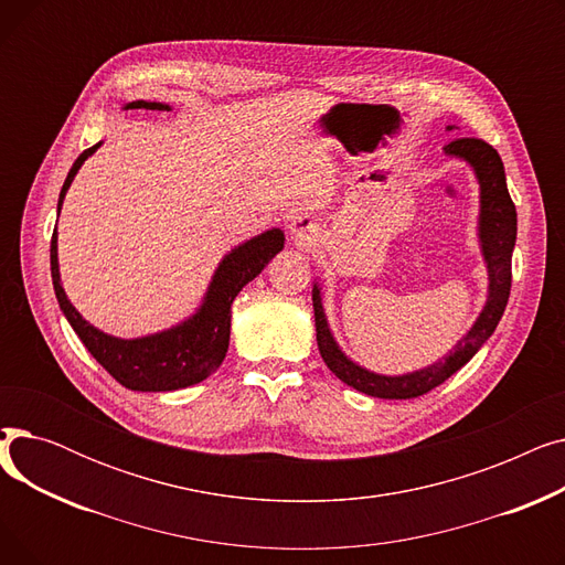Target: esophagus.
I'll return each instance as SVG.
<instances>
[{"instance_id":"1","label":"esophagus","mask_w":565,"mask_h":565,"mask_svg":"<svg viewBox=\"0 0 565 565\" xmlns=\"http://www.w3.org/2000/svg\"><path fill=\"white\" fill-rule=\"evenodd\" d=\"M288 228H290V237H292V241L300 243V245L313 243L316 237H318V224H316V220L309 217V215L292 217L290 224H288Z\"/></svg>"}]
</instances>
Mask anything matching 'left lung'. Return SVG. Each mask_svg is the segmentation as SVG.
Wrapping results in <instances>:
<instances>
[{"label": "left lung", "mask_w": 565, "mask_h": 565, "mask_svg": "<svg viewBox=\"0 0 565 565\" xmlns=\"http://www.w3.org/2000/svg\"><path fill=\"white\" fill-rule=\"evenodd\" d=\"M444 153L451 158H460L471 164L473 173L481 185V213H479V241L481 252L488 265V300L483 311L479 313L471 330L456 343L454 352L441 362H435L422 371L405 373V375H380L362 369L348 360L343 350L337 345L328 318H324L320 288L313 284V316H316V341L322 362L328 369L345 382L348 387L375 398H392L405 401L428 394L430 390L460 371L479 348L492 337L499 324L503 309L509 305L511 295V258L518 235V213L515 203L507 188V173H503V162L494 148L473 137H462L444 146Z\"/></svg>", "instance_id": "1"}]
</instances>
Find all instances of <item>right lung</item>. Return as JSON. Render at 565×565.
<instances>
[{"mask_svg":"<svg viewBox=\"0 0 565 565\" xmlns=\"http://www.w3.org/2000/svg\"><path fill=\"white\" fill-rule=\"evenodd\" d=\"M126 109H167L169 105L162 103H146L135 100L128 103ZM98 146L86 148V151L75 160L71 167L66 183L58 194L56 211H62L64 196L73 183L77 169L84 164L88 156L98 151ZM284 249V233L279 228L265 231L252 241L243 243L241 247L231 249L220 263L213 275L211 286L203 298V305L196 309L194 316L175 324L171 330L141 337V339H116L94 324H88L77 309L66 298L62 277H58V258H56V226L50 243V270L54 295L62 307L64 316L68 318L71 328L86 345V350L94 354V360L124 387L132 392H173L190 387L213 375L226 358L228 337H231V305L235 295L241 292L256 275H260L263 267L270 263Z\"/></svg>","mask_w":565,"mask_h":565,"instance_id":"right-lung-1","label":"right lung"}]
</instances>
